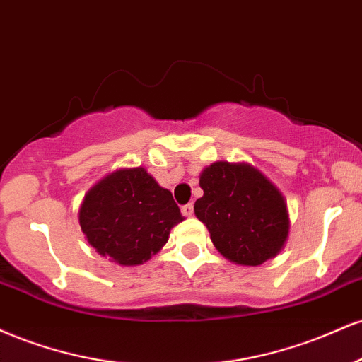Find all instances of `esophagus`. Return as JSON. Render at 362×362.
<instances>
[{
    "mask_svg": "<svg viewBox=\"0 0 362 362\" xmlns=\"http://www.w3.org/2000/svg\"><path fill=\"white\" fill-rule=\"evenodd\" d=\"M181 211H182V215H185V216L193 215V203H188V205H182L181 206Z\"/></svg>",
    "mask_w": 362,
    "mask_h": 362,
    "instance_id": "1",
    "label": "esophagus"
}]
</instances>
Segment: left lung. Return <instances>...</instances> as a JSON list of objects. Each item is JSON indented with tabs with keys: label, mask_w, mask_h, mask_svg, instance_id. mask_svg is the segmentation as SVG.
<instances>
[{
	"label": "left lung",
	"mask_w": 362,
	"mask_h": 362,
	"mask_svg": "<svg viewBox=\"0 0 362 362\" xmlns=\"http://www.w3.org/2000/svg\"><path fill=\"white\" fill-rule=\"evenodd\" d=\"M199 186L203 197L194 203V215L222 256L259 266L279 254L290 232L286 202L259 169L220 160L203 169Z\"/></svg>",
	"instance_id": "obj_1"
}]
</instances>
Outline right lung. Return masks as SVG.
Masks as SVG:
<instances>
[{"instance_id": "right-lung-1", "label": "right lung", "mask_w": 362, "mask_h": 362, "mask_svg": "<svg viewBox=\"0 0 362 362\" xmlns=\"http://www.w3.org/2000/svg\"><path fill=\"white\" fill-rule=\"evenodd\" d=\"M182 222L169 189L144 168L118 169L88 191L79 208L81 230L96 252L122 266L144 264Z\"/></svg>"}]
</instances>
